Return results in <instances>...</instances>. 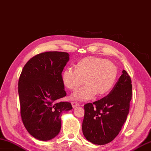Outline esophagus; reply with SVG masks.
<instances>
[{
  "label": "esophagus",
  "instance_id": "esophagus-1",
  "mask_svg": "<svg viewBox=\"0 0 151 151\" xmlns=\"http://www.w3.org/2000/svg\"><path fill=\"white\" fill-rule=\"evenodd\" d=\"M72 106L73 107H76L77 106H80V104L78 102H76V101H72Z\"/></svg>",
  "mask_w": 151,
  "mask_h": 151
}]
</instances>
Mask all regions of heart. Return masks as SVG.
<instances>
[{"instance_id":"1","label":"heart","mask_w":151,"mask_h":151,"mask_svg":"<svg viewBox=\"0 0 151 151\" xmlns=\"http://www.w3.org/2000/svg\"><path fill=\"white\" fill-rule=\"evenodd\" d=\"M117 68L106 59L94 57L82 58L76 63L75 70L66 68L61 74L64 87L74 91L86 83L83 87L75 91L72 99L78 101L91 100L95 95L107 94L114 86L117 78Z\"/></svg>"}]
</instances>
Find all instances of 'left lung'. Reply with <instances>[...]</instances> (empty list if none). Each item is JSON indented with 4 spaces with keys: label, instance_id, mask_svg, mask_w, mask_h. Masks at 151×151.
I'll list each match as a JSON object with an SVG mask.
<instances>
[{
    "label": "left lung",
    "instance_id": "obj_1",
    "mask_svg": "<svg viewBox=\"0 0 151 151\" xmlns=\"http://www.w3.org/2000/svg\"><path fill=\"white\" fill-rule=\"evenodd\" d=\"M132 93L130 77L124 70L106 97L85 104L82 130L86 139L98 145L115 139L127 120Z\"/></svg>",
    "mask_w": 151,
    "mask_h": 151
}]
</instances>
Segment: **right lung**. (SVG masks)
I'll list each match as a JSON object with an SVG mask.
<instances>
[{
    "label": "right lung",
    "instance_id": "obj_1",
    "mask_svg": "<svg viewBox=\"0 0 151 151\" xmlns=\"http://www.w3.org/2000/svg\"><path fill=\"white\" fill-rule=\"evenodd\" d=\"M65 52L36 55L26 63L18 81L21 116L24 127L36 139L48 141L59 133L61 114L72 104L58 100L66 96L61 74L69 60Z\"/></svg>",
    "mask_w": 151,
    "mask_h": 151
}]
</instances>
